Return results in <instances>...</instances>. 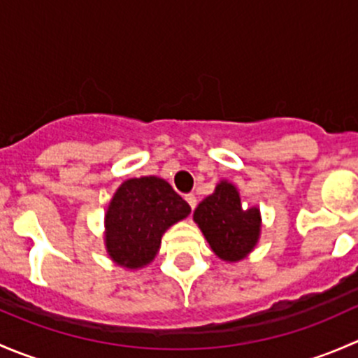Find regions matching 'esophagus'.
Segmentation results:
<instances>
[{"label": "esophagus", "mask_w": 358, "mask_h": 358, "mask_svg": "<svg viewBox=\"0 0 358 358\" xmlns=\"http://www.w3.org/2000/svg\"><path fill=\"white\" fill-rule=\"evenodd\" d=\"M185 201L189 202V206H190V209H196V206H197V199H196V196H194V194H187L185 196Z\"/></svg>", "instance_id": "obj_1"}]
</instances>
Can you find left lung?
<instances>
[{"label": "left lung", "instance_id": "left-lung-1", "mask_svg": "<svg viewBox=\"0 0 358 358\" xmlns=\"http://www.w3.org/2000/svg\"><path fill=\"white\" fill-rule=\"evenodd\" d=\"M194 222L199 225L215 255L225 262L246 258L259 239L262 216L258 208L244 209L236 185L223 180L215 192L199 202L194 211Z\"/></svg>", "mask_w": 358, "mask_h": 358}]
</instances>
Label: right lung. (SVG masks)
<instances>
[{
	"label": "right lung",
	"instance_id": "right-lung-1",
	"mask_svg": "<svg viewBox=\"0 0 358 358\" xmlns=\"http://www.w3.org/2000/svg\"><path fill=\"white\" fill-rule=\"evenodd\" d=\"M189 215L190 206L166 180H126L106 213L107 252L117 265L142 268L156 258L162 234Z\"/></svg>",
	"mask_w": 358,
	"mask_h": 358
}]
</instances>
